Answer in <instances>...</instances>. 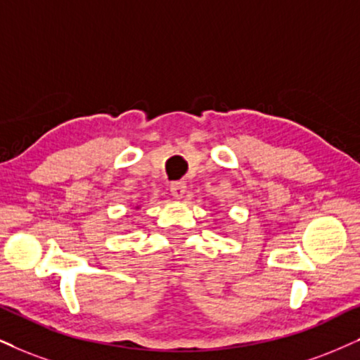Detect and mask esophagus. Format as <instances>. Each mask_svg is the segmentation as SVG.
Listing matches in <instances>:
<instances>
[{"instance_id":"obj_1","label":"esophagus","mask_w":360,"mask_h":360,"mask_svg":"<svg viewBox=\"0 0 360 360\" xmlns=\"http://www.w3.org/2000/svg\"><path fill=\"white\" fill-rule=\"evenodd\" d=\"M170 192L173 195V198L180 200V198H184L185 192H187V184H185V181H173L170 185Z\"/></svg>"}]
</instances>
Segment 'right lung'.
Here are the masks:
<instances>
[{
    "instance_id": "add662e5",
    "label": "right lung",
    "mask_w": 360,
    "mask_h": 360,
    "mask_svg": "<svg viewBox=\"0 0 360 360\" xmlns=\"http://www.w3.org/2000/svg\"><path fill=\"white\" fill-rule=\"evenodd\" d=\"M136 208H139V207H136Z\"/></svg>"
}]
</instances>
